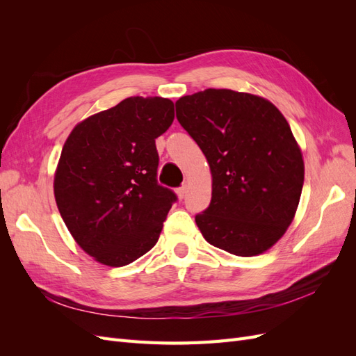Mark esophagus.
I'll list each match as a JSON object with an SVG mask.
<instances>
[{
  "instance_id": "obj_1",
  "label": "esophagus",
  "mask_w": 356,
  "mask_h": 356,
  "mask_svg": "<svg viewBox=\"0 0 356 356\" xmlns=\"http://www.w3.org/2000/svg\"><path fill=\"white\" fill-rule=\"evenodd\" d=\"M186 193H187V187L186 186H182V187H179L177 190V195H178L179 199H184L186 197Z\"/></svg>"
}]
</instances>
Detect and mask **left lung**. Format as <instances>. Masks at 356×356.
Here are the masks:
<instances>
[{
  "label": "left lung",
  "instance_id": "obj_1",
  "mask_svg": "<svg viewBox=\"0 0 356 356\" xmlns=\"http://www.w3.org/2000/svg\"><path fill=\"white\" fill-rule=\"evenodd\" d=\"M175 106L211 169L209 208L196 215L202 236L239 257L270 250L293 222L305 182L286 118L263 96L230 89L182 96Z\"/></svg>",
  "mask_w": 356,
  "mask_h": 356
}]
</instances>
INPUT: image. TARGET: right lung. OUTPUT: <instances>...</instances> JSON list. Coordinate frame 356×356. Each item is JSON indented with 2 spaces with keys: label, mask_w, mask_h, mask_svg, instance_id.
I'll return each instance as SVG.
<instances>
[{
  "label": "right lung",
  "mask_w": 356,
  "mask_h": 356,
  "mask_svg": "<svg viewBox=\"0 0 356 356\" xmlns=\"http://www.w3.org/2000/svg\"><path fill=\"white\" fill-rule=\"evenodd\" d=\"M174 102L131 96L74 126L55 170V199L74 241L95 261L131 264L157 243L177 200L157 184L156 139Z\"/></svg>",
  "instance_id": "1"
}]
</instances>
